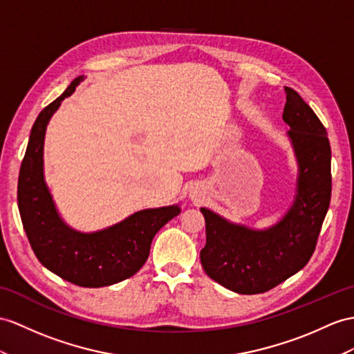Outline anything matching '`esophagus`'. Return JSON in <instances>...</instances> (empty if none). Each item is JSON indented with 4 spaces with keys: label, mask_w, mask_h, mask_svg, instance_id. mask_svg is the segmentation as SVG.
<instances>
[{
    "label": "esophagus",
    "mask_w": 354,
    "mask_h": 354,
    "mask_svg": "<svg viewBox=\"0 0 354 354\" xmlns=\"http://www.w3.org/2000/svg\"><path fill=\"white\" fill-rule=\"evenodd\" d=\"M189 195H191L192 200H195V201H200V200H201V196H203V191H201V187L194 186V187L191 189V192H189Z\"/></svg>",
    "instance_id": "obj_1"
}]
</instances>
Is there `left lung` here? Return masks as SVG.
Returning a JSON list of instances; mask_svg holds the SVG:
<instances>
[{
	"label": "left lung",
	"instance_id": "8db88e82",
	"mask_svg": "<svg viewBox=\"0 0 354 354\" xmlns=\"http://www.w3.org/2000/svg\"><path fill=\"white\" fill-rule=\"evenodd\" d=\"M282 118L296 153L299 176L295 201L278 223L252 230L201 209L205 219L204 272L239 295L266 292L308 264L329 209L330 144L326 127L299 93L286 87Z\"/></svg>",
	"mask_w": 354,
	"mask_h": 354
}]
</instances>
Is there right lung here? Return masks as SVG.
<instances>
[{
  "label": "right lung",
  "mask_w": 354,
  "mask_h": 354,
  "mask_svg": "<svg viewBox=\"0 0 354 354\" xmlns=\"http://www.w3.org/2000/svg\"><path fill=\"white\" fill-rule=\"evenodd\" d=\"M84 80L77 76L67 90L36 118L18 180V207L28 242L48 270L80 287L99 288L124 281L141 269L151 240L180 207L140 210L96 232H81L62 219L43 176V141L50 117Z\"/></svg>",
  "instance_id": "1"
}]
</instances>
